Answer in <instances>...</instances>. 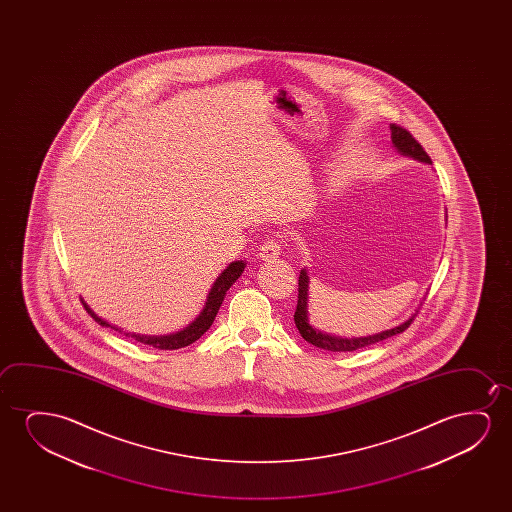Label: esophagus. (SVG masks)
Segmentation results:
<instances>
[{
    "instance_id": "obj_1",
    "label": "esophagus",
    "mask_w": 512,
    "mask_h": 512,
    "mask_svg": "<svg viewBox=\"0 0 512 512\" xmlns=\"http://www.w3.org/2000/svg\"><path fill=\"white\" fill-rule=\"evenodd\" d=\"M281 241L278 238H267L264 245L260 246V259L271 260L280 255Z\"/></svg>"
}]
</instances>
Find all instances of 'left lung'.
<instances>
[{
  "mask_svg": "<svg viewBox=\"0 0 512 512\" xmlns=\"http://www.w3.org/2000/svg\"><path fill=\"white\" fill-rule=\"evenodd\" d=\"M392 143L393 147L399 150L400 154L407 155V157H413L416 161L427 162L432 164V159L428 157L425 148L421 147L418 141L414 140L413 134L409 133L404 127L392 124ZM414 316H411L407 322L402 323L395 329L385 330L381 334H374L369 337H357V339H343V337L327 336L322 334L318 330L313 329L308 322V273L302 269L301 276H299V295H297V309L294 313L295 327L301 332V336L313 344L316 348H322V350L329 351H355L365 346H371V344L379 343V341H385L388 337L400 334L413 323Z\"/></svg>",
  "mask_w": 512,
  "mask_h": 512,
  "instance_id": "left-lung-1",
  "label": "left lung"
}]
</instances>
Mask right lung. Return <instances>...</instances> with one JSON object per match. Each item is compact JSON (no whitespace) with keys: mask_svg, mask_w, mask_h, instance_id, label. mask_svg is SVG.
I'll return each mask as SVG.
<instances>
[{"mask_svg":"<svg viewBox=\"0 0 512 512\" xmlns=\"http://www.w3.org/2000/svg\"><path fill=\"white\" fill-rule=\"evenodd\" d=\"M243 271H245V262H243V260H238V262H232V264H229V267L225 269L224 273L220 274L217 281L213 283L211 292L208 294V299H206V306H204L203 313L197 316L196 320L190 323L187 329H183L182 332L173 334V336L133 337H136V341L148 344V346H154V348H159V350H178V348H185V346H189V344L194 343V341H197L199 337L203 336L206 330L210 329L211 323L215 320L218 309H220V304L224 301L227 290L232 287V283H234V281L238 280ZM82 304H84V308L87 309V313H89V315H91L99 325H103V327H110L105 320H101V318L94 315L84 301H82Z\"/></svg>","mask_w":512,"mask_h":512,"instance_id":"1","label":"right lung"}]
</instances>
